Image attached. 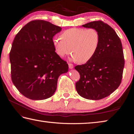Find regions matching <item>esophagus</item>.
Instances as JSON below:
<instances>
[{
    "mask_svg": "<svg viewBox=\"0 0 134 134\" xmlns=\"http://www.w3.org/2000/svg\"><path fill=\"white\" fill-rule=\"evenodd\" d=\"M68 65H69V68L70 69H72V68H74L73 64H71V63H69Z\"/></svg>",
    "mask_w": 134,
    "mask_h": 134,
    "instance_id": "obj_1",
    "label": "esophagus"
}]
</instances>
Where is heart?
<instances>
[{
	"instance_id": "heart-1",
	"label": "heart",
	"mask_w": 134,
	"mask_h": 134,
	"mask_svg": "<svg viewBox=\"0 0 134 134\" xmlns=\"http://www.w3.org/2000/svg\"><path fill=\"white\" fill-rule=\"evenodd\" d=\"M56 53L64 57L72 53L71 58L81 63L91 60L98 50L100 35L95 28H72L64 31L60 37L53 39Z\"/></svg>"
}]
</instances>
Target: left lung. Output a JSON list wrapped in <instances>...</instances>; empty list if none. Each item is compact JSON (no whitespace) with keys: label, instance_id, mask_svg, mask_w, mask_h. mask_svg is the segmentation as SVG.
<instances>
[{"label":"left lung","instance_id":"8db88e82","mask_svg":"<svg viewBox=\"0 0 134 134\" xmlns=\"http://www.w3.org/2000/svg\"><path fill=\"white\" fill-rule=\"evenodd\" d=\"M82 26L98 31L100 42L91 60L74 68L80 74L76 90L84 98L101 99L110 95L121 83L125 65L122 43L115 30L102 21Z\"/></svg>","mask_w":134,"mask_h":134}]
</instances>
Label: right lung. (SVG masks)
Instances as JSON below:
<instances>
[{"label": "right lung", "instance_id": "obj_1", "mask_svg": "<svg viewBox=\"0 0 134 134\" xmlns=\"http://www.w3.org/2000/svg\"><path fill=\"white\" fill-rule=\"evenodd\" d=\"M62 28L36 19L16 35L9 53L11 79L18 91L33 100L54 94L59 76L68 71V64L56 53L53 37Z\"/></svg>", "mask_w": 134, "mask_h": 134}]
</instances>
